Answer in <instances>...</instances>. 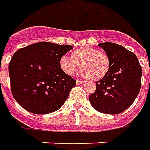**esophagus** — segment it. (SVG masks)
<instances>
[{"mask_svg": "<svg viewBox=\"0 0 150 150\" xmlns=\"http://www.w3.org/2000/svg\"><path fill=\"white\" fill-rule=\"evenodd\" d=\"M84 81H81V80H77V81H76V83H77V84H83V83H84Z\"/></svg>", "mask_w": 150, "mask_h": 150, "instance_id": "esophagus-1", "label": "esophagus"}]
</instances>
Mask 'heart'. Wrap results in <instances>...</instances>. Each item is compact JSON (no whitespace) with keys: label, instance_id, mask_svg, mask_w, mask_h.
<instances>
[{"label":"heart","instance_id":"heart-1","mask_svg":"<svg viewBox=\"0 0 150 150\" xmlns=\"http://www.w3.org/2000/svg\"><path fill=\"white\" fill-rule=\"evenodd\" d=\"M80 65L83 77L97 80L104 78L110 67V58L107 53L93 47H80L74 50L71 57L63 55L60 58V67L68 75H72Z\"/></svg>","mask_w":150,"mask_h":150}]
</instances>
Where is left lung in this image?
Wrapping results in <instances>:
<instances>
[{
	"label": "left lung",
	"instance_id": "left-lung-1",
	"mask_svg": "<svg viewBox=\"0 0 150 150\" xmlns=\"http://www.w3.org/2000/svg\"><path fill=\"white\" fill-rule=\"evenodd\" d=\"M98 46L110 56V67L96 82V91L88 99L97 111L117 115L129 107L140 93L141 67L137 56L122 45L105 42Z\"/></svg>",
	"mask_w": 150,
	"mask_h": 150
}]
</instances>
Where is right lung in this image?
Wrapping results in <instances>:
<instances>
[{"label": "right lung", "mask_w": 150, "mask_h": 150, "mask_svg": "<svg viewBox=\"0 0 150 150\" xmlns=\"http://www.w3.org/2000/svg\"><path fill=\"white\" fill-rule=\"evenodd\" d=\"M71 45L39 42L14 53L9 64L10 88L21 106L35 115L56 111L64 104L76 80L60 67Z\"/></svg>", "instance_id": "obj_1"}]
</instances>
